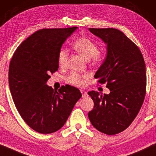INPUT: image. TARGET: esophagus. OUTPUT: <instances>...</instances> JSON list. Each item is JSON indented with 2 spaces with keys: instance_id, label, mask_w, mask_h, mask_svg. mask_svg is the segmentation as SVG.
I'll return each instance as SVG.
<instances>
[{
  "instance_id": "1",
  "label": "esophagus",
  "mask_w": 156,
  "mask_h": 156,
  "mask_svg": "<svg viewBox=\"0 0 156 156\" xmlns=\"http://www.w3.org/2000/svg\"><path fill=\"white\" fill-rule=\"evenodd\" d=\"M80 92L83 94V97H84L86 96V95H87V92H86L85 90H80Z\"/></svg>"
}]
</instances>
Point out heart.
<instances>
[{
  "mask_svg": "<svg viewBox=\"0 0 156 156\" xmlns=\"http://www.w3.org/2000/svg\"><path fill=\"white\" fill-rule=\"evenodd\" d=\"M73 48L82 55L85 59H92L94 61H99L101 59V55L99 52L98 45L94 42L87 38H79L73 43ZM68 50L65 48L60 49L58 52V63L59 66H63L66 64L68 60ZM68 80L71 84L76 86H82L84 84L83 76L76 72H72L69 76Z\"/></svg>",
  "mask_w": 156,
  "mask_h": 156,
  "instance_id": "heart-1",
  "label": "heart"
}]
</instances>
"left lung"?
<instances>
[{"label":"left lung","mask_w":156,"mask_h":156,"mask_svg":"<svg viewBox=\"0 0 156 156\" xmlns=\"http://www.w3.org/2000/svg\"><path fill=\"white\" fill-rule=\"evenodd\" d=\"M106 45L103 63L95 73L100 83H106L108 94L90 91L94 108L88 113L92 125L108 135L120 133L137 115L146 94V66L139 48L119 30L88 29Z\"/></svg>","instance_id":"left-lung-1"}]
</instances>
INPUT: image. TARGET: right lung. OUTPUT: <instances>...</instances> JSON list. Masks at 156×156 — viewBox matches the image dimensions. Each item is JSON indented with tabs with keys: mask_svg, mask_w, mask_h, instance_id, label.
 <instances>
[{
	"mask_svg": "<svg viewBox=\"0 0 156 156\" xmlns=\"http://www.w3.org/2000/svg\"><path fill=\"white\" fill-rule=\"evenodd\" d=\"M78 29H44L19 46L9 66V86L13 101L25 122L41 134L64 126L82 97L78 88L62 86L55 91L46 83L59 68L58 52L66 38Z\"/></svg>",
	"mask_w": 156,
	"mask_h": 156,
	"instance_id": "add662e5",
	"label": "right lung"
}]
</instances>
